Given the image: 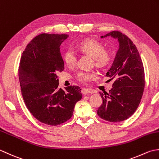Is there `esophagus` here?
Segmentation results:
<instances>
[{
  "label": "esophagus",
  "mask_w": 159,
  "mask_h": 159,
  "mask_svg": "<svg viewBox=\"0 0 159 159\" xmlns=\"http://www.w3.org/2000/svg\"><path fill=\"white\" fill-rule=\"evenodd\" d=\"M82 93L84 94V95H87V94H89V93H93L94 92L92 90L86 89H82Z\"/></svg>",
  "instance_id": "esophagus-1"
}]
</instances>
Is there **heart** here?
Instances as JSON below:
<instances>
[{
  "instance_id": "1",
  "label": "heart",
  "mask_w": 159,
  "mask_h": 159,
  "mask_svg": "<svg viewBox=\"0 0 159 159\" xmlns=\"http://www.w3.org/2000/svg\"><path fill=\"white\" fill-rule=\"evenodd\" d=\"M78 50L84 54L93 58L95 64L99 68H105L109 66L112 61V53L105 50V47L99 42L89 39L84 40L78 46ZM64 60L69 66H73L77 60V54L73 48H68L63 56ZM95 73L93 72L80 71L77 73V78L80 82L86 84L95 79Z\"/></svg>"
}]
</instances>
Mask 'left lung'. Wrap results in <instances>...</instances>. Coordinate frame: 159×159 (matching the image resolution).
<instances>
[{"instance_id": "left-lung-1", "label": "left lung", "mask_w": 159, "mask_h": 159, "mask_svg": "<svg viewBox=\"0 0 159 159\" xmlns=\"http://www.w3.org/2000/svg\"><path fill=\"white\" fill-rule=\"evenodd\" d=\"M107 36L117 39L119 47L106 75L114 80L112 88L108 93H99L103 103L97 112L106 121L119 122L133 115L141 102L145 86L144 69L137 47L128 36L113 31L101 38Z\"/></svg>"}]
</instances>
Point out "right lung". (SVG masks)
<instances>
[{
  "label": "right lung",
  "instance_id": "right-lung-1",
  "mask_svg": "<svg viewBox=\"0 0 159 159\" xmlns=\"http://www.w3.org/2000/svg\"><path fill=\"white\" fill-rule=\"evenodd\" d=\"M69 35L43 34L35 37L23 51L18 69L25 105L35 119L57 125L73 116L75 103L82 98L77 86L58 87L57 73L64 69L60 45Z\"/></svg>",
  "mask_w": 159,
  "mask_h": 159
}]
</instances>
